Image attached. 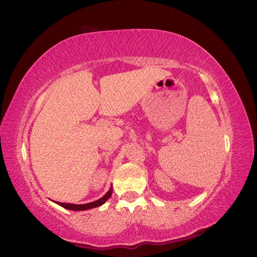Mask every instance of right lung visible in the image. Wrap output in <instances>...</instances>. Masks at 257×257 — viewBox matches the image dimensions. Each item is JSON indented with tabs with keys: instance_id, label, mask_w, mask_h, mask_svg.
Wrapping results in <instances>:
<instances>
[{
	"instance_id": "1",
	"label": "right lung",
	"mask_w": 257,
	"mask_h": 257,
	"mask_svg": "<svg viewBox=\"0 0 257 257\" xmlns=\"http://www.w3.org/2000/svg\"><path fill=\"white\" fill-rule=\"evenodd\" d=\"M112 192H113V188L111 186V187H109L108 192L103 197L99 198V200H96V201L87 203V204H70V203H61V202H55V203L59 204L60 206L64 207L66 209H71V211H86V209L98 207V206L103 205V204L105 203L109 197H111Z\"/></svg>"
}]
</instances>
